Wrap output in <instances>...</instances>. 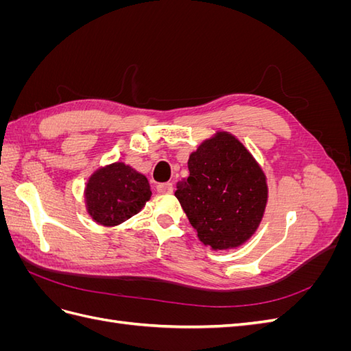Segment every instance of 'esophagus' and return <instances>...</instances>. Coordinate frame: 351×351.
I'll return each instance as SVG.
<instances>
[{
  "mask_svg": "<svg viewBox=\"0 0 351 351\" xmlns=\"http://www.w3.org/2000/svg\"><path fill=\"white\" fill-rule=\"evenodd\" d=\"M156 190H158V193H161V195H169V193H173V184L171 183H161L156 186Z\"/></svg>",
  "mask_w": 351,
  "mask_h": 351,
  "instance_id": "obj_1",
  "label": "esophagus"
}]
</instances>
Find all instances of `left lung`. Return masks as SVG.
<instances>
[{
    "label": "left lung",
    "mask_w": 351,
    "mask_h": 351,
    "mask_svg": "<svg viewBox=\"0 0 351 351\" xmlns=\"http://www.w3.org/2000/svg\"><path fill=\"white\" fill-rule=\"evenodd\" d=\"M190 176L176 197L200 241L214 250L237 247L256 231L268 199L265 174L234 136L221 132L189 158Z\"/></svg>",
    "instance_id": "8db88e82"
}]
</instances>
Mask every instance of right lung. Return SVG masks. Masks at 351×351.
Segmentation results:
<instances>
[{
    "instance_id": "1",
    "label": "right lung",
    "mask_w": 351,
    "mask_h": 351,
    "mask_svg": "<svg viewBox=\"0 0 351 351\" xmlns=\"http://www.w3.org/2000/svg\"><path fill=\"white\" fill-rule=\"evenodd\" d=\"M151 195L147 178L123 162L98 169L86 186L89 214L105 227L119 226L136 215Z\"/></svg>"
}]
</instances>
